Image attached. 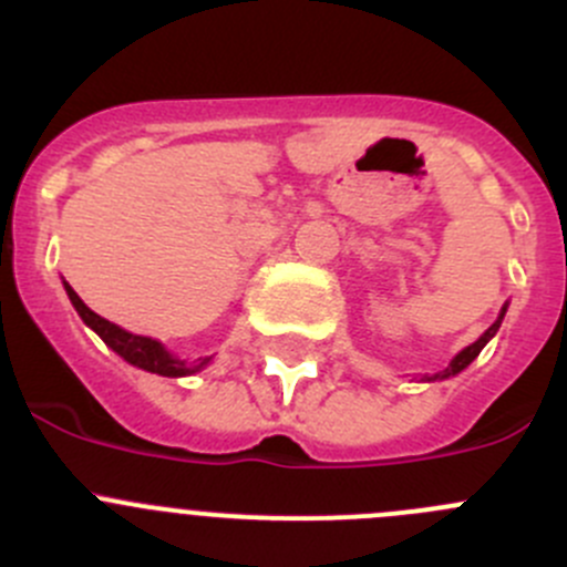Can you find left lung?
I'll use <instances>...</instances> for the list:
<instances>
[{"label":"left lung","mask_w":567,"mask_h":567,"mask_svg":"<svg viewBox=\"0 0 567 567\" xmlns=\"http://www.w3.org/2000/svg\"><path fill=\"white\" fill-rule=\"evenodd\" d=\"M505 312H507V307H502L499 318H496L494 323H491L488 329H485V334L480 337V340H474L472 346H466V348H463V351L458 353V357H455L453 362H450V368H444L442 373H436V375H433V379H450V375H458L463 368H468V364H472L474 359L480 357V351H483V348H485V342H488L491 337H494L496 331H499V326H502V318H505ZM433 379H427V381H433Z\"/></svg>","instance_id":"8db88e82"}]
</instances>
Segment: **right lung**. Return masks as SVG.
Here are the masks:
<instances>
[{"instance_id": "right-lung-1", "label": "right lung", "mask_w": 567, "mask_h": 567, "mask_svg": "<svg viewBox=\"0 0 567 567\" xmlns=\"http://www.w3.org/2000/svg\"><path fill=\"white\" fill-rule=\"evenodd\" d=\"M62 285H65L71 305L76 307L79 318H82L84 323H87L90 329H93L95 334H99L101 340H104L106 346L117 353V357H123L125 362L134 364V368H142V370H147V373H156V375H167V379H181V375L199 373V370L210 362V357L186 362V359L173 357V353H169L162 342L153 340V337L131 334V331L120 329L117 323H112V320L101 318L99 312L90 310V307L79 299L76 290H73L71 285L68 282H62Z\"/></svg>"}]
</instances>
